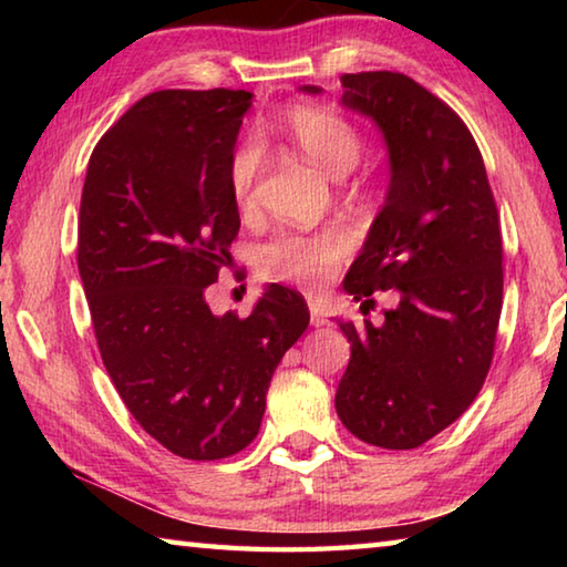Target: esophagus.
Segmentation results:
<instances>
[{
	"label": "esophagus",
	"mask_w": 567,
	"mask_h": 567,
	"mask_svg": "<svg viewBox=\"0 0 567 567\" xmlns=\"http://www.w3.org/2000/svg\"><path fill=\"white\" fill-rule=\"evenodd\" d=\"M307 307H310V322L315 328H324L328 324V315H324L320 300H307Z\"/></svg>",
	"instance_id": "obj_1"
}]
</instances>
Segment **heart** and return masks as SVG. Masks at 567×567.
I'll use <instances>...</instances> for the list:
<instances>
[{
    "instance_id": "obj_1",
    "label": "heart",
    "mask_w": 567,
    "mask_h": 567,
    "mask_svg": "<svg viewBox=\"0 0 567 567\" xmlns=\"http://www.w3.org/2000/svg\"><path fill=\"white\" fill-rule=\"evenodd\" d=\"M287 140L330 177H344L358 165L362 137L354 124L330 107L297 104L280 120ZM260 175V150L243 142L229 157L227 187L237 209L255 205V185ZM352 235L344 227H324L318 233L287 229L257 249V267L267 280L300 287H322L350 255Z\"/></svg>"
}]
</instances>
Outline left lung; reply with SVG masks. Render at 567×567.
Instances as JSON below:
<instances>
[{"label": "left lung", "mask_w": 567, "mask_h": 567, "mask_svg": "<svg viewBox=\"0 0 567 567\" xmlns=\"http://www.w3.org/2000/svg\"><path fill=\"white\" fill-rule=\"evenodd\" d=\"M342 104L378 124L385 205L344 292L398 305L382 324L340 322L350 362L334 408L362 443L412 450L463 415L487 378L503 307V237L483 155L465 122L400 72L342 74ZM307 94L320 87L307 84Z\"/></svg>", "instance_id": "8db88e82"}]
</instances>
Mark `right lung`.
Wrapping results in <instances>:
<instances>
[{"instance_id": "right-lung-1", "label": "right lung", "mask_w": 567, "mask_h": 567, "mask_svg": "<svg viewBox=\"0 0 567 567\" xmlns=\"http://www.w3.org/2000/svg\"><path fill=\"white\" fill-rule=\"evenodd\" d=\"M249 104L245 90L152 92L104 132L82 187L76 267L102 362L142 430L187 460L252 443L310 324L282 285L245 320L205 300L239 233L227 165Z\"/></svg>"}]
</instances>
